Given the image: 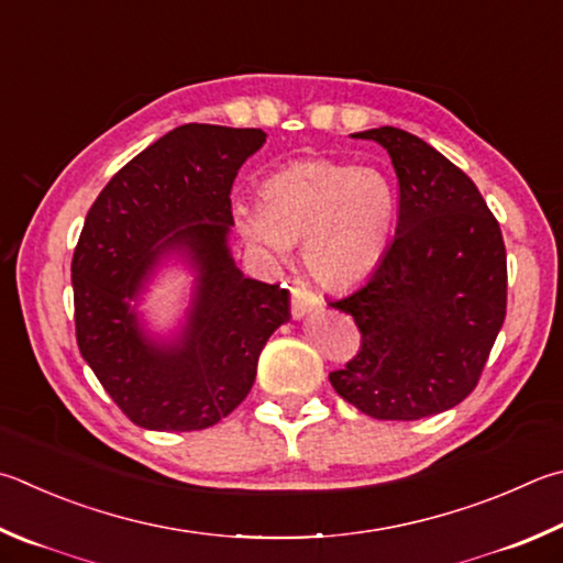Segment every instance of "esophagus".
I'll use <instances>...</instances> for the list:
<instances>
[{"instance_id":"obj_1","label":"esophagus","mask_w":563,"mask_h":563,"mask_svg":"<svg viewBox=\"0 0 563 563\" xmlns=\"http://www.w3.org/2000/svg\"><path fill=\"white\" fill-rule=\"evenodd\" d=\"M322 308V300L320 295H314L312 290L305 288V285H295L292 288V300H290V310L295 320H300V317L310 314L314 310Z\"/></svg>"}]
</instances>
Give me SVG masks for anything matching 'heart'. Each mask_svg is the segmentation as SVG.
I'll list each match as a JSON object with an SVG mask.
<instances>
[{"instance_id":"1","label":"heart","mask_w":563,"mask_h":563,"mask_svg":"<svg viewBox=\"0 0 563 563\" xmlns=\"http://www.w3.org/2000/svg\"><path fill=\"white\" fill-rule=\"evenodd\" d=\"M396 189L384 172L334 159L275 169L258 189V211L236 207L233 221L253 246H300L317 283L346 288L364 280L391 239Z\"/></svg>"}]
</instances>
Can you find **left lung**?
<instances>
[{"label": "left lung", "mask_w": 563, "mask_h": 563, "mask_svg": "<svg viewBox=\"0 0 563 563\" xmlns=\"http://www.w3.org/2000/svg\"><path fill=\"white\" fill-rule=\"evenodd\" d=\"M352 137L391 157L398 223L372 278L330 300L362 332L330 382L366 416L418 421L457 406L485 369L507 312L503 231L473 179L421 137L388 125Z\"/></svg>", "instance_id": "obj_1"}]
</instances>
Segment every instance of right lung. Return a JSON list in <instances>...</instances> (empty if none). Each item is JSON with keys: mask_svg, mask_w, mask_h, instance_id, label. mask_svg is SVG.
<instances>
[{"mask_svg": "<svg viewBox=\"0 0 563 563\" xmlns=\"http://www.w3.org/2000/svg\"><path fill=\"white\" fill-rule=\"evenodd\" d=\"M265 142L255 128H175L130 159L90 207L70 263L76 340L132 423L201 431L249 396L268 336L290 320V292L233 263L231 187ZM175 252L198 273L177 341H152L134 306Z\"/></svg>", "mask_w": 563, "mask_h": 563, "instance_id": "1", "label": "right lung"}]
</instances>
